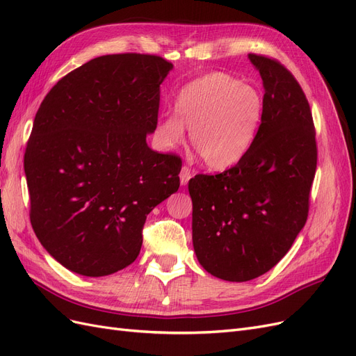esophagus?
Wrapping results in <instances>:
<instances>
[{
  "instance_id": "obj_1",
  "label": "esophagus",
  "mask_w": 356,
  "mask_h": 356,
  "mask_svg": "<svg viewBox=\"0 0 356 356\" xmlns=\"http://www.w3.org/2000/svg\"><path fill=\"white\" fill-rule=\"evenodd\" d=\"M191 169L188 166H182L181 168V172H179V182L181 186H187V182L190 181L191 178Z\"/></svg>"
}]
</instances>
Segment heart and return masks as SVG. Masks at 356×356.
<instances>
[{"instance_id": "1", "label": "heart", "mask_w": 356, "mask_h": 356, "mask_svg": "<svg viewBox=\"0 0 356 356\" xmlns=\"http://www.w3.org/2000/svg\"><path fill=\"white\" fill-rule=\"evenodd\" d=\"M174 113L157 122L154 136L161 149L190 141L203 163L213 170L234 166L252 147L263 117V99L250 84L224 72H209L187 83Z\"/></svg>"}]
</instances>
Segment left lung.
<instances>
[{
  "mask_svg": "<svg viewBox=\"0 0 356 356\" xmlns=\"http://www.w3.org/2000/svg\"><path fill=\"white\" fill-rule=\"evenodd\" d=\"M248 58L264 88L255 141L238 165L188 182L197 260L230 282L264 275L293 246L307 220L318 156L314 118L294 75L275 59Z\"/></svg>",
  "mask_w": 356,
  "mask_h": 356,
  "instance_id": "8db88e82",
  "label": "left lung"
}]
</instances>
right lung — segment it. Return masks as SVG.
<instances>
[{
  "mask_svg": "<svg viewBox=\"0 0 356 356\" xmlns=\"http://www.w3.org/2000/svg\"><path fill=\"white\" fill-rule=\"evenodd\" d=\"M172 68L153 55L99 56L40 105L24 160L31 224L74 273L99 277L132 264L147 215L178 191L181 159L147 145Z\"/></svg>",
  "mask_w": 356,
  "mask_h": 356,
  "instance_id": "1",
  "label": "right lung"
}]
</instances>
